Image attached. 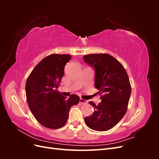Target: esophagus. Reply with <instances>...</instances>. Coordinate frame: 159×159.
I'll return each instance as SVG.
<instances>
[{
  "label": "esophagus",
  "instance_id": "1",
  "mask_svg": "<svg viewBox=\"0 0 159 159\" xmlns=\"http://www.w3.org/2000/svg\"><path fill=\"white\" fill-rule=\"evenodd\" d=\"M80 103L81 104H86V103H88V101L85 100V99H82V98H80Z\"/></svg>",
  "mask_w": 159,
  "mask_h": 159
}]
</instances>
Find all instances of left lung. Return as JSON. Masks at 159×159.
<instances>
[{
  "instance_id": "1",
  "label": "left lung",
  "mask_w": 159,
  "mask_h": 159,
  "mask_svg": "<svg viewBox=\"0 0 159 159\" xmlns=\"http://www.w3.org/2000/svg\"><path fill=\"white\" fill-rule=\"evenodd\" d=\"M85 62L95 70V86L102 102L96 105L89 102L94 112L85 117L88 127L98 131L112 129L125 115L131 86L125 69L120 62L107 54L85 55Z\"/></svg>"
}]
</instances>
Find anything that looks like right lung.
<instances>
[{
    "label": "right lung",
    "instance_id": "1",
    "mask_svg": "<svg viewBox=\"0 0 159 159\" xmlns=\"http://www.w3.org/2000/svg\"><path fill=\"white\" fill-rule=\"evenodd\" d=\"M71 59L69 54H52L43 58L33 69L26 83L28 107L42 126L57 129L68 121L70 107L80 102L71 95L69 99L57 89L64 75V67Z\"/></svg>",
    "mask_w": 159,
    "mask_h": 159
}]
</instances>
